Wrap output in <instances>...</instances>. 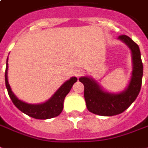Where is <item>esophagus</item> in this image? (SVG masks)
Wrapping results in <instances>:
<instances>
[{"instance_id": "obj_1", "label": "esophagus", "mask_w": 148, "mask_h": 148, "mask_svg": "<svg viewBox=\"0 0 148 148\" xmlns=\"http://www.w3.org/2000/svg\"><path fill=\"white\" fill-rule=\"evenodd\" d=\"M84 71L83 69H76L75 71V75L77 78L80 77V76L84 75Z\"/></svg>"}]
</instances>
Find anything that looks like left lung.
Listing matches in <instances>:
<instances>
[{
  "label": "left lung",
  "instance_id": "1",
  "mask_svg": "<svg viewBox=\"0 0 148 148\" xmlns=\"http://www.w3.org/2000/svg\"><path fill=\"white\" fill-rule=\"evenodd\" d=\"M118 39L125 43L132 52V73L125 90L118 94L109 93L94 79L87 76L79 79L84 86V99L87 110L100 116H114L123 113L137 98L141 88L143 63L139 46L127 35H120Z\"/></svg>",
  "mask_w": 148,
  "mask_h": 148
}]
</instances>
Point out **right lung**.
Segmentation results:
<instances>
[{"label":"right lung","mask_w":148,"mask_h":148,"mask_svg":"<svg viewBox=\"0 0 148 148\" xmlns=\"http://www.w3.org/2000/svg\"><path fill=\"white\" fill-rule=\"evenodd\" d=\"M5 85L8 90V95L12 99L13 104L19 110L27 115L35 119H49L58 116L63 110V104L64 98L69 93L71 88L77 81L76 77H72L61 85L53 95L46 102L41 104H28L23 102L17 98L12 91L10 85L8 81V59L6 61L5 69Z\"/></svg>","instance_id":"obj_1"}]
</instances>
